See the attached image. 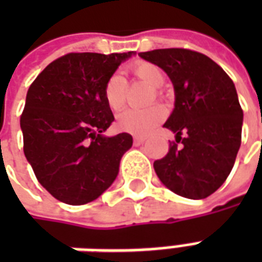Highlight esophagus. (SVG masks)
Returning <instances> with one entry per match:
<instances>
[{
  "label": "esophagus",
  "instance_id": "34e87169",
  "mask_svg": "<svg viewBox=\"0 0 262 262\" xmlns=\"http://www.w3.org/2000/svg\"><path fill=\"white\" fill-rule=\"evenodd\" d=\"M144 140H146V137H144V136H135V137H133V142H135V144H136V146H139V144L144 143Z\"/></svg>",
  "mask_w": 262,
  "mask_h": 262
}]
</instances>
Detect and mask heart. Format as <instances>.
Wrapping results in <instances>:
<instances>
[{"instance_id": "1", "label": "heart", "mask_w": 262, "mask_h": 262, "mask_svg": "<svg viewBox=\"0 0 262 262\" xmlns=\"http://www.w3.org/2000/svg\"><path fill=\"white\" fill-rule=\"evenodd\" d=\"M130 71L137 80L146 82L150 86H154V94L150 98L151 102L156 97H161L160 86L164 85L165 75L159 66L148 61H136L130 66ZM126 94H127V84L123 75L115 73L105 81L102 95L106 106L112 112H119L123 109L126 103ZM164 118V106L156 103L146 109H127L118 116L116 126L122 132H127L133 135H146L159 125L160 122H163Z\"/></svg>"}]
</instances>
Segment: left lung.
<instances>
[{"instance_id":"1","label":"left lung","mask_w":262,"mask_h":262,"mask_svg":"<svg viewBox=\"0 0 262 262\" xmlns=\"http://www.w3.org/2000/svg\"><path fill=\"white\" fill-rule=\"evenodd\" d=\"M139 56L164 70L176 91V108L164 123L176 133V142L154 161L156 174L180 196L208 198L229 177L242 144L236 86L213 60L189 49H157Z\"/></svg>"}]
</instances>
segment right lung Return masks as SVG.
Wrapping results in <instances>:
<instances>
[{
  "mask_svg": "<svg viewBox=\"0 0 262 262\" xmlns=\"http://www.w3.org/2000/svg\"><path fill=\"white\" fill-rule=\"evenodd\" d=\"M127 53H69L52 61L26 94L24 153L37 181L69 205L92 202L119 172L129 133L106 137L115 120L102 90Z\"/></svg>",
  "mask_w": 262,
  "mask_h": 262,
  "instance_id": "obj_1",
  "label": "right lung"
}]
</instances>
